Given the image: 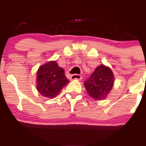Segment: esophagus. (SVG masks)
<instances>
[{
	"label": "esophagus",
	"mask_w": 146,
	"mask_h": 146,
	"mask_svg": "<svg viewBox=\"0 0 146 146\" xmlns=\"http://www.w3.org/2000/svg\"><path fill=\"white\" fill-rule=\"evenodd\" d=\"M81 78H82L81 75L77 74H72V75L71 76V80H81Z\"/></svg>",
	"instance_id": "esophagus-1"
}]
</instances>
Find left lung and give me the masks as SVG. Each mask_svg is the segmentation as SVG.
I'll use <instances>...</instances> for the list:
<instances>
[{
    "label": "left lung",
    "mask_w": 146,
    "mask_h": 146,
    "mask_svg": "<svg viewBox=\"0 0 146 146\" xmlns=\"http://www.w3.org/2000/svg\"><path fill=\"white\" fill-rule=\"evenodd\" d=\"M114 82V74L109 67L100 65L84 82L88 94L95 100H102L111 91Z\"/></svg>",
    "instance_id": "left-lung-1"
}]
</instances>
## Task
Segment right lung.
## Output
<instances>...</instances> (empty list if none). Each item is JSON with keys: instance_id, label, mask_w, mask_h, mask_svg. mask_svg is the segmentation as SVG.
Returning <instances> with one entry per match:
<instances>
[{"instance_id": "obj_1", "label": "right lung", "mask_w": 146, "mask_h": 146, "mask_svg": "<svg viewBox=\"0 0 146 146\" xmlns=\"http://www.w3.org/2000/svg\"><path fill=\"white\" fill-rule=\"evenodd\" d=\"M36 77L37 90L47 98L55 97L69 82L64 70L55 61H50L41 66L37 71Z\"/></svg>"}]
</instances>
